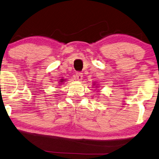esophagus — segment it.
Masks as SVG:
<instances>
[{"label":"esophagus","instance_id":"esophagus-1","mask_svg":"<svg viewBox=\"0 0 159 159\" xmlns=\"http://www.w3.org/2000/svg\"><path fill=\"white\" fill-rule=\"evenodd\" d=\"M82 77H83L82 73H81V72H77V73H76V78H77L78 80H82Z\"/></svg>","mask_w":159,"mask_h":159}]
</instances>
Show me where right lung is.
I'll return each mask as SVG.
<instances>
[{
    "label": "right lung",
    "mask_w": 159,
    "mask_h": 159,
    "mask_svg": "<svg viewBox=\"0 0 159 159\" xmlns=\"http://www.w3.org/2000/svg\"><path fill=\"white\" fill-rule=\"evenodd\" d=\"M61 81H60V82L61 83L60 84H62V83H64V82L65 81V80H64V79H61V80H60Z\"/></svg>",
    "instance_id": "obj_1"
}]
</instances>
